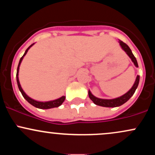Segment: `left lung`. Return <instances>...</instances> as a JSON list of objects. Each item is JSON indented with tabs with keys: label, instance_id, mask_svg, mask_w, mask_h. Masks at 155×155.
I'll return each instance as SVG.
<instances>
[{
	"label": "left lung",
	"instance_id": "1",
	"mask_svg": "<svg viewBox=\"0 0 155 155\" xmlns=\"http://www.w3.org/2000/svg\"><path fill=\"white\" fill-rule=\"evenodd\" d=\"M119 43H120V45L121 48L122 49V50L125 51V53L128 55V57L130 58L133 64L135 65V66L136 68L138 67V63H137V60L135 58V56L133 55L132 51L130 49V47L127 45L125 43H124L122 41L119 40ZM139 79L140 76H137L136 81H135L134 84H133V87L130 90L126 92L125 94L122 95V96H120V97H116V98L113 99H103V98H99V97H95V95H93L92 94L91 91L89 90L88 91V95L90 98L91 99V101L94 103L95 105H97V106H103V107H118V106H122V104H124V103L127 102V101L133 95L134 92H136V90L138 87V83H139Z\"/></svg>",
	"mask_w": 155,
	"mask_h": 155
}]
</instances>
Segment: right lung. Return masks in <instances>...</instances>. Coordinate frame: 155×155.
I'll return each mask as SVG.
<instances>
[{
  "instance_id": "obj_1",
  "label": "right lung",
  "mask_w": 155,
  "mask_h": 155,
  "mask_svg": "<svg viewBox=\"0 0 155 155\" xmlns=\"http://www.w3.org/2000/svg\"><path fill=\"white\" fill-rule=\"evenodd\" d=\"M33 45H34V44H31V45L30 46V47L26 49V51H25V53H24V54H23V56L20 58V60H19V65H18V67H17V85H18V87H19V91L21 92V93H22V95L23 97H24V98L25 99V100L28 101V102L29 103V104H31L32 106H35V107H36V108H41V109H49V108L59 107L60 106H61V105L63 104V103L64 102V101H65V96H62V97H59V98L55 99V100H53V101H38L34 100V99L31 98V97H29V96L27 95L25 92L24 90H22V87H21V85H20V83H19V66H20V64H21V63H22L23 58H24V57L25 56V54H27V52H28V50H29L30 48H31L32 46H33Z\"/></svg>"
}]
</instances>
